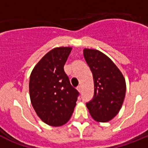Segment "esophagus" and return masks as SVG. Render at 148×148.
<instances>
[{
  "label": "esophagus",
  "mask_w": 148,
  "mask_h": 148,
  "mask_svg": "<svg viewBox=\"0 0 148 148\" xmlns=\"http://www.w3.org/2000/svg\"><path fill=\"white\" fill-rule=\"evenodd\" d=\"M77 90H78V91L79 92H82V87H81V86H78V87H77Z\"/></svg>",
  "instance_id": "34e87169"
}]
</instances>
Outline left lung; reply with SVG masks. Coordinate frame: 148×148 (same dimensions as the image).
<instances>
[{
	"mask_svg": "<svg viewBox=\"0 0 148 148\" xmlns=\"http://www.w3.org/2000/svg\"><path fill=\"white\" fill-rule=\"evenodd\" d=\"M84 57L94 82L93 98L86 105L94 120L110 121L118 114L125 99V78L114 63L100 51L84 49Z\"/></svg>",
	"mask_w": 148,
	"mask_h": 148,
	"instance_id": "1",
	"label": "left lung"
}]
</instances>
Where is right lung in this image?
<instances>
[{
    "instance_id": "obj_1",
    "label": "right lung",
    "mask_w": 148,
    "mask_h": 148,
    "mask_svg": "<svg viewBox=\"0 0 148 148\" xmlns=\"http://www.w3.org/2000/svg\"><path fill=\"white\" fill-rule=\"evenodd\" d=\"M72 47L54 48L35 65L29 78L31 103L39 118L51 126L69 121L79 92L70 84L64 66Z\"/></svg>"
}]
</instances>
